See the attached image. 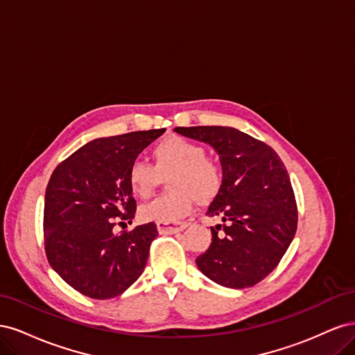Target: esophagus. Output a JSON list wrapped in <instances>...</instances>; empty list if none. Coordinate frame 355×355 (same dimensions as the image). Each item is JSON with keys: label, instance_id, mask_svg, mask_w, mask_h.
Segmentation results:
<instances>
[{"label": "esophagus", "instance_id": "34e87169", "mask_svg": "<svg viewBox=\"0 0 355 355\" xmlns=\"http://www.w3.org/2000/svg\"><path fill=\"white\" fill-rule=\"evenodd\" d=\"M188 227L187 222H180L178 225L170 223H157V230L159 234H176L179 231H184Z\"/></svg>", "mask_w": 355, "mask_h": 355}]
</instances>
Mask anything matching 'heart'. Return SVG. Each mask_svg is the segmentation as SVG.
Listing matches in <instances>:
<instances>
[{"instance_id": "obj_1", "label": "heart", "mask_w": 355, "mask_h": 355, "mask_svg": "<svg viewBox=\"0 0 355 355\" xmlns=\"http://www.w3.org/2000/svg\"><path fill=\"white\" fill-rule=\"evenodd\" d=\"M154 164L135 159L127 170V185L139 200L153 197L163 178L168 194L139 210L145 222L171 223L185 218L194 200L204 206L216 198L223 188V168L207 157L206 148L188 139L170 135L157 142L151 151Z\"/></svg>"}]
</instances>
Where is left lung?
Wrapping results in <instances>:
<instances>
[{"label": "left lung", "instance_id": "1", "mask_svg": "<svg viewBox=\"0 0 355 355\" xmlns=\"http://www.w3.org/2000/svg\"><path fill=\"white\" fill-rule=\"evenodd\" d=\"M175 132L216 149L225 175L220 194L207 209V216L223 223L210 228L211 244L196 259L197 266L223 287L257 284L280 263L297 228L295 192L282 158L234 127H176Z\"/></svg>", "mask_w": 355, "mask_h": 355}]
</instances>
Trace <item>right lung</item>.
<instances>
[{"label": "right lung", "instance_id": "right-lung-1", "mask_svg": "<svg viewBox=\"0 0 355 355\" xmlns=\"http://www.w3.org/2000/svg\"><path fill=\"white\" fill-rule=\"evenodd\" d=\"M164 132L154 128L96 139L53 171L44 202L46 256L81 295L115 297L144 272L157 225L149 222L120 234L112 230L116 223H132L136 213L128 167Z\"/></svg>", "mask_w": 355, "mask_h": 355}]
</instances>
